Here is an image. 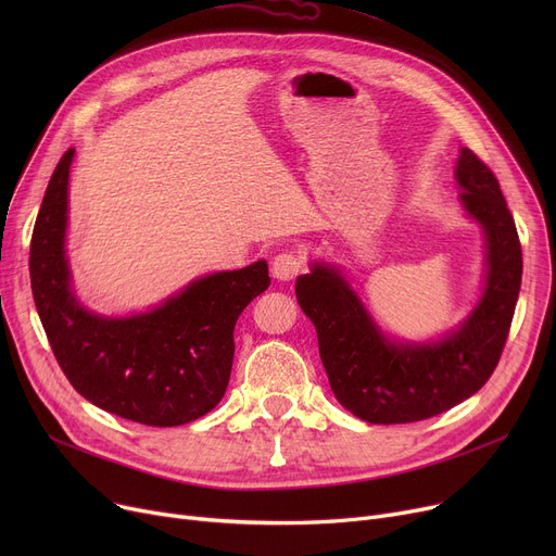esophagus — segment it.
<instances>
[{
    "mask_svg": "<svg viewBox=\"0 0 556 556\" xmlns=\"http://www.w3.org/2000/svg\"><path fill=\"white\" fill-rule=\"evenodd\" d=\"M304 270V258L298 252H281L273 258V275L279 281L295 279Z\"/></svg>",
    "mask_w": 556,
    "mask_h": 556,
    "instance_id": "esophagus-1",
    "label": "esophagus"
}]
</instances>
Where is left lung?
I'll return each instance as SVG.
<instances>
[{
    "mask_svg": "<svg viewBox=\"0 0 556 556\" xmlns=\"http://www.w3.org/2000/svg\"><path fill=\"white\" fill-rule=\"evenodd\" d=\"M455 180L466 214L486 233L484 293L464 325L437 342L388 340L346 279L325 263L298 277L295 293L317 331L336 399L369 424H413L473 396L505 349L522 277L511 212L493 170L462 149Z\"/></svg>",
    "mask_w": 556,
    "mask_h": 556,
    "instance_id": "left-lung-1",
    "label": "left lung"
}]
</instances>
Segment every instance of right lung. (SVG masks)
I'll return each instance as SVG.
<instances>
[{"mask_svg":"<svg viewBox=\"0 0 556 556\" xmlns=\"http://www.w3.org/2000/svg\"><path fill=\"white\" fill-rule=\"evenodd\" d=\"M72 160L74 149L51 175L28 256L36 308L58 365L80 396L116 417L168 428L207 415L229 383L237 319L270 286L268 263L202 277L149 313L85 311L65 256Z\"/></svg>","mask_w":556,"mask_h":556,"instance_id":"obj_1","label":"right lung"}]
</instances>
